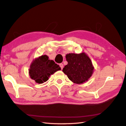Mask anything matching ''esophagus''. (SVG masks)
Masks as SVG:
<instances>
[{
	"label": "esophagus",
	"instance_id": "obj_1",
	"mask_svg": "<svg viewBox=\"0 0 126 126\" xmlns=\"http://www.w3.org/2000/svg\"><path fill=\"white\" fill-rule=\"evenodd\" d=\"M60 67H61V69H63V64H62V63H61V64H60Z\"/></svg>",
	"mask_w": 126,
	"mask_h": 126
}]
</instances>
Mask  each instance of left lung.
Instances as JSON below:
<instances>
[{"label": "left lung", "instance_id": "left-lung-1", "mask_svg": "<svg viewBox=\"0 0 126 126\" xmlns=\"http://www.w3.org/2000/svg\"><path fill=\"white\" fill-rule=\"evenodd\" d=\"M66 60L68 63L62 71L72 82L83 84L92 76L94 68L90 58L84 52L67 54Z\"/></svg>", "mask_w": 126, "mask_h": 126}]
</instances>
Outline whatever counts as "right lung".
<instances>
[{"label": "right lung", "instance_id": "right-lung-1", "mask_svg": "<svg viewBox=\"0 0 126 126\" xmlns=\"http://www.w3.org/2000/svg\"><path fill=\"white\" fill-rule=\"evenodd\" d=\"M48 58L47 55H42L36 58L31 64L29 74L31 78L37 83L46 82L49 79L50 76L61 70L59 65Z\"/></svg>", "mask_w": 126, "mask_h": 126}]
</instances>
